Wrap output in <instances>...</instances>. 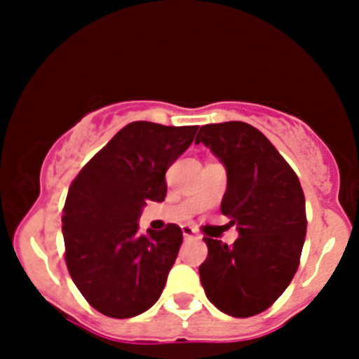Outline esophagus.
<instances>
[{"label": "esophagus", "instance_id": "34e87169", "mask_svg": "<svg viewBox=\"0 0 359 359\" xmlns=\"http://www.w3.org/2000/svg\"><path fill=\"white\" fill-rule=\"evenodd\" d=\"M182 234L186 238H200V234H198V231L194 229V227H191V226H182Z\"/></svg>", "mask_w": 359, "mask_h": 359}]
</instances>
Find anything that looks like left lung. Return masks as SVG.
Listing matches in <instances>:
<instances>
[{"instance_id":"left-lung-1","label":"left lung","mask_w":359,"mask_h":359,"mask_svg":"<svg viewBox=\"0 0 359 359\" xmlns=\"http://www.w3.org/2000/svg\"><path fill=\"white\" fill-rule=\"evenodd\" d=\"M200 142L226 168L220 212L240 233L231 247L205 238L201 285L222 313L255 316L287 290L299 267L307 229L302 187L276 147L248 123L201 126Z\"/></svg>"}]
</instances>
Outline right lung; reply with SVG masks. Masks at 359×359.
Returning <instances> with one entry per match:
<instances>
[{
	"label": "right lung",
	"instance_id": "right-lung-1",
	"mask_svg": "<svg viewBox=\"0 0 359 359\" xmlns=\"http://www.w3.org/2000/svg\"><path fill=\"white\" fill-rule=\"evenodd\" d=\"M198 126L133 121L78 173L64 205L62 234L72 281L99 313L132 318L156 304L182 245V231L139 233L147 201L166 196L165 173Z\"/></svg>",
	"mask_w": 359,
	"mask_h": 359
}]
</instances>
